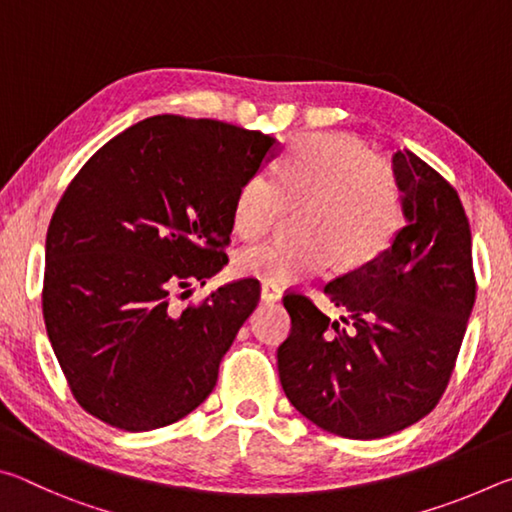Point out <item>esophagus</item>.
I'll return each instance as SVG.
<instances>
[{
  "label": "esophagus",
  "instance_id": "34e87169",
  "mask_svg": "<svg viewBox=\"0 0 512 512\" xmlns=\"http://www.w3.org/2000/svg\"><path fill=\"white\" fill-rule=\"evenodd\" d=\"M262 300L268 302V305H271V302H280L282 300V289L277 287V284L264 282L262 284Z\"/></svg>",
  "mask_w": 512,
  "mask_h": 512
}]
</instances>
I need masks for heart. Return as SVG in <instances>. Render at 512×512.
Here are the masks:
<instances>
[{"instance_id": "b5f03b06", "label": "heart", "mask_w": 512, "mask_h": 512, "mask_svg": "<svg viewBox=\"0 0 512 512\" xmlns=\"http://www.w3.org/2000/svg\"><path fill=\"white\" fill-rule=\"evenodd\" d=\"M289 205H300V235L246 248L237 271L268 284H291L334 262L357 271L393 244L402 223V189L395 169L345 135H300L275 162L273 176L253 173L232 205L241 239L266 235Z\"/></svg>"}]
</instances>
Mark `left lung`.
<instances>
[{"mask_svg":"<svg viewBox=\"0 0 512 512\" xmlns=\"http://www.w3.org/2000/svg\"><path fill=\"white\" fill-rule=\"evenodd\" d=\"M393 169L404 228L375 262L327 284L325 296L345 316L332 320L302 293L284 298V395L316 427L352 440L391 436L438 404L476 296L456 189L411 151H397Z\"/></svg>","mask_w":512,"mask_h":512,"instance_id":"8db88e82","label":"left lung"}]
</instances>
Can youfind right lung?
Instances as JSON below:
<instances>
[{
  "mask_svg": "<svg viewBox=\"0 0 512 512\" xmlns=\"http://www.w3.org/2000/svg\"><path fill=\"white\" fill-rule=\"evenodd\" d=\"M280 149L259 131L158 115L112 137L69 183L47 230L42 316L94 418L151 431L212 393L259 282L223 284L183 311L171 293L228 264L239 187Z\"/></svg>",
  "mask_w": 512,
  "mask_h": 512,
  "instance_id": "obj_1",
  "label": "right lung"
}]
</instances>
